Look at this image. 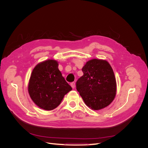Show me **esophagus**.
Returning a JSON list of instances; mask_svg holds the SVG:
<instances>
[{
    "instance_id": "34e87169",
    "label": "esophagus",
    "mask_w": 148,
    "mask_h": 148,
    "mask_svg": "<svg viewBox=\"0 0 148 148\" xmlns=\"http://www.w3.org/2000/svg\"><path fill=\"white\" fill-rule=\"evenodd\" d=\"M70 85H71V88H72L73 89V88H75V83L74 82H73V83H71L70 84Z\"/></svg>"
}]
</instances>
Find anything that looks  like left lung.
I'll list each match as a JSON object with an SVG mask.
<instances>
[{
	"label": "left lung",
	"instance_id": "left-lung-1",
	"mask_svg": "<svg viewBox=\"0 0 148 148\" xmlns=\"http://www.w3.org/2000/svg\"><path fill=\"white\" fill-rule=\"evenodd\" d=\"M83 75L77 82V89L89 108L98 110L108 106L117 92L112 68L106 60L93 59L82 68Z\"/></svg>",
	"mask_w": 148,
	"mask_h": 148
}]
</instances>
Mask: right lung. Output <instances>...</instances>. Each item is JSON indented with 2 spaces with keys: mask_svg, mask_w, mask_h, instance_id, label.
Segmentation results:
<instances>
[{
  "mask_svg": "<svg viewBox=\"0 0 148 148\" xmlns=\"http://www.w3.org/2000/svg\"><path fill=\"white\" fill-rule=\"evenodd\" d=\"M59 62L48 59L38 64L29 79L28 90L34 104L45 110L59 106L66 94L72 88L58 69Z\"/></svg>",
  "mask_w": 148,
  "mask_h": 148,
  "instance_id": "obj_1",
  "label": "right lung"
}]
</instances>
